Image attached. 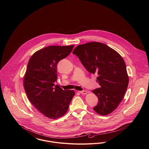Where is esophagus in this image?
Segmentation results:
<instances>
[{"label":"esophagus","mask_w":149,"mask_h":149,"mask_svg":"<svg viewBox=\"0 0 149 149\" xmlns=\"http://www.w3.org/2000/svg\"><path fill=\"white\" fill-rule=\"evenodd\" d=\"M79 92L80 93V94H86L88 93V92L86 91H79Z\"/></svg>","instance_id":"esophagus-1"}]
</instances>
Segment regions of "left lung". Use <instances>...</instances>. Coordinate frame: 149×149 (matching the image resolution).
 Here are the masks:
<instances>
[{
  "label": "left lung",
  "mask_w": 149,
  "mask_h": 149,
  "mask_svg": "<svg viewBox=\"0 0 149 149\" xmlns=\"http://www.w3.org/2000/svg\"><path fill=\"white\" fill-rule=\"evenodd\" d=\"M86 70L98 75L100 87L92 92L98 98L93 109L100 115L111 113L123 99L129 82L126 64L120 55L103 43L92 42L77 46L72 52Z\"/></svg>",
  "instance_id": "8db88e82"
}]
</instances>
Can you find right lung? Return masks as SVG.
Returning a JSON list of instances; mask_svg holds the SVG:
<instances>
[{
    "label": "right lung",
    "instance_id": "add662e5",
    "mask_svg": "<svg viewBox=\"0 0 149 149\" xmlns=\"http://www.w3.org/2000/svg\"><path fill=\"white\" fill-rule=\"evenodd\" d=\"M74 46H48L36 51L29 60L23 78L25 91L33 106L50 119L64 116L75 95L72 90L54 86L57 63L70 54Z\"/></svg>",
    "mask_w": 149,
    "mask_h": 149
}]
</instances>
